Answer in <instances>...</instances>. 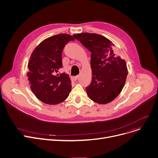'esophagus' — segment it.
<instances>
[{"mask_svg":"<svg viewBox=\"0 0 158 158\" xmlns=\"http://www.w3.org/2000/svg\"><path fill=\"white\" fill-rule=\"evenodd\" d=\"M78 78H79V76H74V77H73V79L74 81H77V80L78 79Z\"/></svg>","mask_w":158,"mask_h":158,"instance_id":"esophagus-1","label":"esophagus"}]
</instances>
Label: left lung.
Masks as SVG:
<instances>
[{
    "instance_id": "1",
    "label": "left lung",
    "mask_w": 158,
    "mask_h": 158,
    "mask_svg": "<svg viewBox=\"0 0 158 158\" xmlns=\"http://www.w3.org/2000/svg\"><path fill=\"white\" fill-rule=\"evenodd\" d=\"M73 36L91 52L92 82L86 88L90 99L105 104L117 97L125 84L127 69L125 60L117 56L112 42L95 33H80Z\"/></svg>"
}]
</instances>
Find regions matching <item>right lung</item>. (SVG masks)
Masks as SVG:
<instances>
[{"label": "right lung", "instance_id": "add662e5", "mask_svg": "<svg viewBox=\"0 0 158 158\" xmlns=\"http://www.w3.org/2000/svg\"><path fill=\"white\" fill-rule=\"evenodd\" d=\"M74 38L66 34L57 35L41 42L31 54L27 76L32 92L47 104H57L68 97L71 81L68 74H56L62 68V52Z\"/></svg>", "mask_w": 158, "mask_h": 158}]
</instances>
